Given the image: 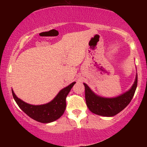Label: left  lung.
<instances>
[{"instance_id":"8db88e82","label":"left lung","mask_w":147,"mask_h":147,"mask_svg":"<svg viewBox=\"0 0 147 147\" xmlns=\"http://www.w3.org/2000/svg\"><path fill=\"white\" fill-rule=\"evenodd\" d=\"M85 86V98L86 105L91 112L104 117L115 115L129 105L133 99L138 85V75H136L134 84L129 90L119 96L113 98H106L96 95L84 83Z\"/></svg>"}]
</instances>
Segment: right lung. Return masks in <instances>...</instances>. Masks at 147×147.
Segmentation results:
<instances>
[{
  "label": "right lung",
  "mask_w": 147,
  "mask_h": 147,
  "mask_svg": "<svg viewBox=\"0 0 147 147\" xmlns=\"http://www.w3.org/2000/svg\"><path fill=\"white\" fill-rule=\"evenodd\" d=\"M76 82H72L67 87L59 91L57 95L51 102L41 105H32L18 98L11 90L13 97L16 104L25 113L32 119L41 123H50L61 117L66 107V99L71 88Z\"/></svg>",
  "instance_id": "add662e5"
}]
</instances>
